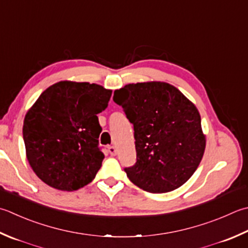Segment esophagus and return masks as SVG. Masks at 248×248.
<instances>
[{"label":"esophagus","instance_id":"obj_1","mask_svg":"<svg viewBox=\"0 0 248 248\" xmlns=\"http://www.w3.org/2000/svg\"><path fill=\"white\" fill-rule=\"evenodd\" d=\"M108 152H109V154L111 155V156H115V155L117 154V149H116L115 146H109L108 147Z\"/></svg>","mask_w":248,"mask_h":248}]
</instances>
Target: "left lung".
Instances as JSON below:
<instances>
[{
  "label": "left lung",
  "mask_w": 248,
  "mask_h": 248,
  "mask_svg": "<svg viewBox=\"0 0 248 248\" xmlns=\"http://www.w3.org/2000/svg\"><path fill=\"white\" fill-rule=\"evenodd\" d=\"M113 100L134 127L137 163L124 169L130 181L154 193L184 185L206 145L197 106L164 81L125 85L114 91Z\"/></svg>",
  "instance_id": "1"
}]
</instances>
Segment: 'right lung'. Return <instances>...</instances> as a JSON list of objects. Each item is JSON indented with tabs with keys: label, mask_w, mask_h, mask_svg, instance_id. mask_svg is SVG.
<instances>
[{
	"label": "right lung",
	"mask_w": 248,
	"mask_h": 248,
	"mask_svg": "<svg viewBox=\"0 0 248 248\" xmlns=\"http://www.w3.org/2000/svg\"><path fill=\"white\" fill-rule=\"evenodd\" d=\"M111 90L90 82L61 80L43 92L23 120L27 159L48 186L74 191L89 184L102 166L98 114Z\"/></svg>",
	"instance_id": "add662e5"
}]
</instances>
